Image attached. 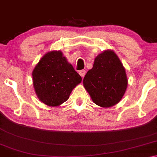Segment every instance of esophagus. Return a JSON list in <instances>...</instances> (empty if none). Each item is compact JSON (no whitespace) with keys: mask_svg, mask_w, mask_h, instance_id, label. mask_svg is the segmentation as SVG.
Segmentation results:
<instances>
[{"mask_svg":"<svg viewBox=\"0 0 157 157\" xmlns=\"http://www.w3.org/2000/svg\"><path fill=\"white\" fill-rule=\"evenodd\" d=\"M79 74H80V76L81 77H83L84 76H85V74H86V71L85 70L79 71Z\"/></svg>","mask_w":157,"mask_h":157,"instance_id":"1","label":"esophagus"}]
</instances>
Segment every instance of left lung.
Masks as SVG:
<instances>
[{"mask_svg":"<svg viewBox=\"0 0 157 157\" xmlns=\"http://www.w3.org/2000/svg\"><path fill=\"white\" fill-rule=\"evenodd\" d=\"M83 86L96 105L112 107L119 102L127 88L126 71L112 50L98 55L93 68L86 74Z\"/></svg>","mask_w":157,"mask_h":157,"instance_id":"left-lung-1","label":"left lung"}]
</instances>
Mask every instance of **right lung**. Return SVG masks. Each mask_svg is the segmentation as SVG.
<instances>
[{
    "mask_svg": "<svg viewBox=\"0 0 157 157\" xmlns=\"http://www.w3.org/2000/svg\"><path fill=\"white\" fill-rule=\"evenodd\" d=\"M32 76L38 98L50 107L66 102L72 90L82 80L61 51L45 54L33 69Z\"/></svg>",
    "mask_w": 157,
    "mask_h": 157,
    "instance_id": "1",
    "label": "right lung"
}]
</instances>
